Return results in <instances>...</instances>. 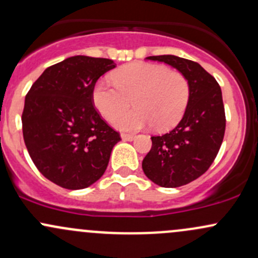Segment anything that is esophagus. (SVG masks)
I'll use <instances>...</instances> for the list:
<instances>
[{
	"mask_svg": "<svg viewBox=\"0 0 258 258\" xmlns=\"http://www.w3.org/2000/svg\"><path fill=\"white\" fill-rule=\"evenodd\" d=\"M121 138H122L123 141H128V142H131V141H134L136 138V136L134 135H126V134H122L121 135Z\"/></svg>",
	"mask_w": 258,
	"mask_h": 258,
	"instance_id": "1",
	"label": "esophagus"
}]
</instances>
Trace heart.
<instances>
[{
  "label": "heart",
  "instance_id": "1",
  "mask_svg": "<svg viewBox=\"0 0 258 258\" xmlns=\"http://www.w3.org/2000/svg\"><path fill=\"white\" fill-rule=\"evenodd\" d=\"M114 84L100 79L93 88L95 109L106 120H111L133 100L135 109L114 119L122 131H137L153 123L158 131H166L182 118L188 105L189 86L179 72L161 64L135 62L112 75Z\"/></svg>",
  "mask_w": 258,
  "mask_h": 258
}]
</instances>
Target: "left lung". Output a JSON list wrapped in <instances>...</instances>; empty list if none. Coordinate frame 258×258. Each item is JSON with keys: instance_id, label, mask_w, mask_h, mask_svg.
<instances>
[{"instance_id": "8db88e82", "label": "left lung", "mask_w": 258, "mask_h": 258, "mask_svg": "<svg viewBox=\"0 0 258 258\" xmlns=\"http://www.w3.org/2000/svg\"><path fill=\"white\" fill-rule=\"evenodd\" d=\"M176 69L188 82L189 100L177 126L153 136L152 148L142 161L149 180L161 187H180L205 174L216 159L225 132L222 89L197 62L174 55L149 56Z\"/></svg>"}]
</instances>
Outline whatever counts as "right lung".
<instances>
[{
    "label": "right lung",
    "instance_id": "add662e5",
    "mask_svg": "<svg viewBox=\"0 0 258 258\" xmlns=\"http://www.w3.org/2000/svg\"><path fill=\"white\" fill-rule=\"evenodd\" d=\"M115 67L109 58L72 56L47 67L25 97L24 143L38 170L61 187L97 182L121 141L92 99L98 79Z\"/></svg>",
    "mask_w": 258,
    "mask_h": 258
}]
</instances>
